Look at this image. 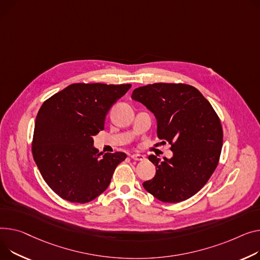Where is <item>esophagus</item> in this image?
<instances>
[{"mask_svg":"<svg viewBox=\"0 0 260 260\" xmlns=\"http://www.w3.org/2000/svg\"><path fill=\"white\" fill-rule=\"evenodd\" d=\"M131 158L135 161H143L145 159L144 155L140 154V153H133V154H131Z\"/></svg>","mask_w":260,"mask_h":260,"instance_id":"34e87169","label":"esophagus"}]
</instances>
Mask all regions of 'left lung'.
<instances>
[{"instance_id":"1","label":"left lung","mask_w":260,"mask_h":260,"mask_svg":"<svg viewBox=\"0 0 260 260\" xmlns=\"http://www.w3.org/2000/svg\"><path fill=\"white\" fill-rule=\"evenodd\" d=\"M132 99L154 115L159 139L174 152L163 161L149 155L157 168L143 187L164 203L191 198L212 176L222 146L221 124L210 102L194 86L164 82L135 89Z\"/></svg>"}]
</instances>
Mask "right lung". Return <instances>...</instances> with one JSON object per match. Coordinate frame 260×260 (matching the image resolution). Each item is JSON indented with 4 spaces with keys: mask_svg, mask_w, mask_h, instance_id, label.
<instances>
[{
    "mask_svg": "<svg viewBox=\"0 0 260 260\" xmlns=\"http://www.w3.org/2000/svg\"><path fill=\"white\" fill-rule=\"evenodd\" d=\"M132 84L73 83L47 99L34 125L32 154L45 182L66 201L89 203L109 187L124 152L102 155L93 137Z\"/></svg>",
    "mask_w": 260,
    "mask_h": 260,
    "instance_id": "right-lung-1",
    "label": "right lung"
}]
</instances>
